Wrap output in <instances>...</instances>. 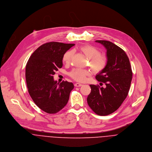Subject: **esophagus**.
I'll list each match as a JSON object with an SVG mask.
<instances>
[{
	"label": "esophagus",
	"mask_w": 152,
	"mask_h": 152,
	"mask_svg": "<svg viewBox=\"0 0 152 152\" xmlns=\"http://www.w3.org/2000/svg\"><path fill=\"white\" fill-rule=\"evenodd\" d=\"M82 85H83L82 84H81V83H75V84H74V86H75V87H81Z\"/></svg>",
	"instance_id": "obj_1"
}]
</instances>
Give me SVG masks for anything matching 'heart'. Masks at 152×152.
<instances>
[{
  "label": "heart",
  "instance_id": "heart-1",
  "mask_svg": "<svg viewBox=\"0 0 152 152\" xmlns=\"http://www.w3.org/2000/svg\"><path fill=\"white\" fill-rule=\"evenodd\" d=\"M80 50L90 59V66L94 72L99 73L105 69L107 65V58L101 55V51L98 48L93 45H85L81 46ZM73 55L72 50L68 51L64 55L63 61L66 64H69ZM90 74V71L80 69H74L69 73L70 77L77 81H84L86 77Z\"/></svg>",
  "mask_w": 152,
  "mask_h": 152
}]
</instances>
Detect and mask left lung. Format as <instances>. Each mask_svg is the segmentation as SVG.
I'll use <instances>...</instances> for the list:
<instances>
[{"label": "left lung", "instance_id": "1", "mask_svg": "<svg viewBox=\"0 0 152 152\" xmlns=\"http://www.w3.org/2000/svg\"><path fill=\"white\" fill-rule=\"evenodd\" d=\"M107 50V65L96 75L105 87L90 84L91 92L87 101L96 114L107 115L116 111L128 96L132 72L128 56L124 50L108 41L97 40Z\"/></svg>", "mask_w": 152, "mask_h": 152}]
</instances>
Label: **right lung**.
<instances>
[{
	"mask_svg": "<svg viewBox=\"0 0 152 152\" xmlns=\"http://www.w3.org/2000/svg\"><path fill=\"white\" fill-rule=\"evenodd\" d=\"M75 44L50 42L39 47L26 66L28 92L35 104L44 111L55 114L67 104L74 86L72 83L54 81L53 75L63 66L65 53Z\"/></svg>",
	"mask_w": 152,
	"mask_h": 152,
	"instance_id": "1",
	"label": "right lung"
}]
</instances>
